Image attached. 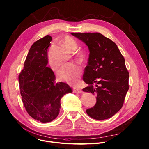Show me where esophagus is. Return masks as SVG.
<instances>
[{
    "mask_svg": "<svg viewBox=\"0 0 149 149\" xmlns=\"http://www.w3.org/2000/svg\"><path fill=\"white\" fill-rule=\"evenodd\" d=\"M73 92L80 93L82 92V90L80 88H74L73 89Z\"/></svg>",
    "mask_w": 149,
    "mask_h": 149,
    "instance_id": "obj_1",
    "label": "esophagus"
}]
</instances>
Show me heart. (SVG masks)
<instances>
[{
  "label": "heart",
  "instance_id": "1",
  "mask_svg": "<svg viewBox=\"0 0 149 149\" xmlns=\"http://www.w3.org/2000/svg\"><path fill=\"white\" fill-rule=\"evenodd\" d=\"M62 42L69 51H75L78 47L77 42L69 36H66L63 38ZM48 63L53 70H56L58 68V65L54 63L49 57ZM82 69L79 65L75 63H70L63 65L60 69L57 75L58 79L61 81H66L69 84H75L79 81Z\"/></svg>",
  "mask_w": 149,
  "mask_h": 149
}]
</instances>
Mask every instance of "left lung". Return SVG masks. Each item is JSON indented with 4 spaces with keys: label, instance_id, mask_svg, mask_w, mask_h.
I'll use <instances>...</instances> for the list:
<instances>
[{
    "label": "left lung",
    "instance_id": "obj_1",
    "mask_svg": "<svg viewBox=\"0 0 149 149\" xmlns=\"http://www.w3.org/2000/svg\"><path fill=\"white\" fill-rule=\"evenodd\" d=\"M71 34L85 43L90 52L83 76L89 86L83 91L95 95L97 103L86 113L95 120L111 118L121 109L129 88L124 58L116 45L99 33Z\"/></svg>",
    "mask_w": 149,
    "mask_h": 149
}]
</instances>
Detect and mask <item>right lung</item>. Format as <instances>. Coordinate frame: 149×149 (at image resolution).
<instances>
[{"label":"right lung","mask_w":149,"mask_h":149,"mask_svg":"<svg viewBox=\"0 0 149 149\" xmlns=\"http://www.w3.org/2000/svg\"><path fill=\"white\" fill-rule=\"evenodd\" d=\"M51 40L52 37L48 35L33 43L19 75L20 94L26 111L42 123L56 119L59 114L61 98L72 92L66 83H56V76L47 66Z\"/></svg>","instance_id":"1"}]
</instances>
